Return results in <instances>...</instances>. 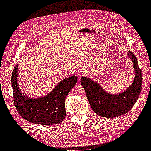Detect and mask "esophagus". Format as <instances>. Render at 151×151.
<instances>
[{"mask_svg": "<svg viewBox=\"0 0 151 151\" xmlns=\"http://www.w3.org/2000/svg\"><path fill=\"white\" fill-rule=\"evenodd\" d=\"M84 71L82 69V68H80V69L77 70V78L78 79H80L81 77L83 76L84 74Z\"/></svg>", "mask_w": 151, "mask_h": 151, "instance_id": "obj_1", "label": "esophagus"}]
</instances>
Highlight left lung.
<instances>
[{"label":"left lung","instance_id":"8db88e82","mask_svg":"<svg viewBox=\"0 0 151 151\" xmlns=\"http://www.w3.org/2000/svg\"><path fill=\"white\" fill-rule=\"evenodd\" d=\"M127 55L133 63L135 76L129 88L120 93H108L96 82L89 77H81V83L85 90L91 108L99 116L114 118L124 115L130 110L139 97L142 86V71L134 53L129 51Z\"/></svg>","mask_w":151,"mask_h":151}]
</instances>
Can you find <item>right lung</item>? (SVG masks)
<instances>
[{
	"label": "right lung",
	"mask_w": 151,
	"mask_h": 151,
	"mask_svg": "<svg viewBox=\"0 0 151 151\" xmlns=\"http://www.w3.org/2000/svg\"><path fill=\"white\" fill-rule=\"evenodd\" d=\"M18 63L14 68L11 77L13 100L17 112L33 123L52 125L60 123L66 116L65 100L68 93L76 86L75 75L60 81L47 95L33 98L24 94L18 84Z\"/></svg>",
	"instance_id": "add662e5"
}]
</instances>
